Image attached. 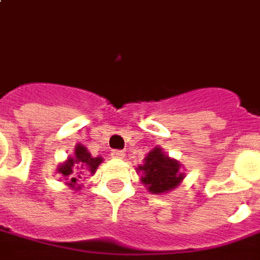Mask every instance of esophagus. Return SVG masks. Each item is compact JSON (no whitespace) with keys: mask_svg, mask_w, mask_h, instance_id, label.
<instances>
[{"mask_svg":"<svg viewBox=\"0 0 260 260\" xmlns=\"http://www.w3.org/2000/svg\"><path fill=\"white\" fill-rule=\"evenodd\" d=\"M111 156H112V158H116V159H122L123 156H125V153H123V151H121V149H114V151L111 152Z\"/></svg>","mask_w":260,"mask_h":260,"instance_id":"34e87169","label":"esophagus"}]
</instances>
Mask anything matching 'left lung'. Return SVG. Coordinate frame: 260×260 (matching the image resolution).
<instances>
[{
    "label": "left lung",
    "instance_id": "1",
    "mask_svg": "<svg viewBox=\"0 0 260 260\" xmlns=\"http://www.w3.org/2000/svg\"><path fill=\"white\" fill-rule=\"evenodd\" d=\"M139 169L142 171V182L152 193L174 189L183 179V174L179 172V164L165 156L159 148L148 153L145 164Z\"/></svg>",
    "mask_w": 260,
    "mask_h": 260
}]
</instances>
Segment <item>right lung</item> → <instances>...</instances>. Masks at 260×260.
<instances>
[{
    "mask_svg": "<svg viewBox=\"0 0 260 260\" xmlns=\"http://www.w3.org/2000/svg\"><path fill=\"white\" fill-rule=\"evenodd\" d=\"M101 162H102L101 158H92L91 153L86 151V148H84L82 145H77L75 155L71 156L65 164L58 168V171H59V174L65 176V179L68 181L71 186H74L78 181V178H81V175H82V172H79L78 169H86L93 174Z\"/></svg>",
    "mask_w": 260,
    "mask_h": 260,
    "instance_id": "obj_1",
    "label": "right lung"
}]
</instances>
